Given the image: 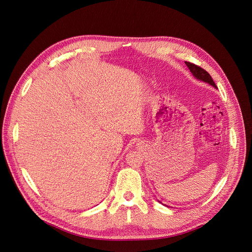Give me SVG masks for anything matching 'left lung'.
I'll list each match as a JSON object with an SVG mask.
<instances>
[{
  "label": "left lung",
  "instance_id": "8db88e82",
  "mask_svg": "<svg viewBox=\"0 0 252 252\" xmlns=\"http://www.w3.org/2000/svg\"><path fill=\"white\" fill-rule=\"evenodd\" d=\"M185 64L187 65V67L190 69V71H191V73L194 75V77L196 79H199L201 81H204L206 83H209L210 85H212L213 87H217V85L215 84V82H213L211 75L206 71L205 69H203L202 67L197 66L193 63H190V62H185Z\"/></svg>",
  "mask_w": 252,
  "mask_h": 252
}]
</instances>
